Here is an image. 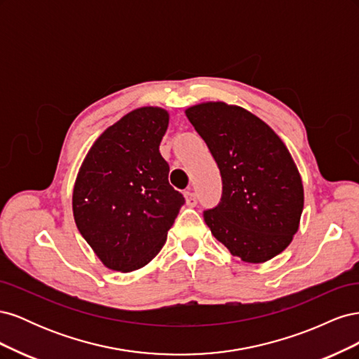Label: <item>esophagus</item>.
Instances as JSON below:
<instances>
[{
  "label": "esophagus",
  "instance_id": "1",
  "mask_svg": "<svg viewBox=\"0 0 359 359\" xmlns=\"http://www.w3.org/2000/svg\"><path fill=\"white\" fill-rule=\"evenodd\" d=\"M184 196H186V202L189 206H196L198 205V196L196 193H194V190L189 189L186 193H184Z\"/></svg>",
  "mask_w": 359,
  "mask_h": 359
}]
</instances>
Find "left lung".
<instances>
[{
  "instance_id": "8db88e82",
  "label": "left lung",
  "mask_w": 359,
  "mask_h": 359,
  "mask_svg": "<svg viewBox=\"0 0 359 359\" xmlns=\"http://www.w3.org/2000/svg\"><path fill=\"white\" fill-rule=\"evenodd\" d=\"M222 173L220 203L203 211L211 233L248 264L280 255L299 227L304 189L289 149L244 107L206 102L186 109Z\"/></svg>"
}]
</instances>
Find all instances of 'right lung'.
Segmentation results:
<instances>
[{
	"instance_id": "add662e5",
	"label": "right lung",
	"mask_w": 359,
	"mask_h": 359,
	"mask_svg": "<svg viewBox=\"0 0 359 359\" xmlns=\"http://www.w3.org/2000/svg\"><path fill=\"white\" fill-rule=\"evenodd\" d=\"M168 124L161 107L128 112L95 140L76 177V226L109 269L130 273L151 262L186 202L158 151Z\"/></svg>"
}]
</instances>
